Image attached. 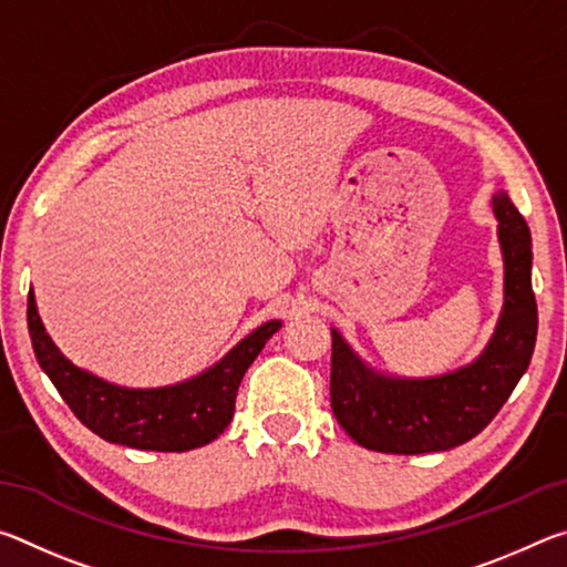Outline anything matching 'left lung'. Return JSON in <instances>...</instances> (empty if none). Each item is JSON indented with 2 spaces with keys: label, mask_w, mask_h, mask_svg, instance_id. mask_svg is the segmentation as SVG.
Segmentation results:
<instances>
[{
  "label": "left lung",
  "mask_w": 567,
  "mask_h": 567,
  "mask_svg": "<svg viewBox=\"0 0 567 567\" xmlns=\"http://www.w3.org/2000/svg\"><path fill=\"white\" fill-rule=\"evenodd\" d=\"M505 262L501 320L480 358L437 378H390L368 368L332 330L330 405L354 443L392 455L440 453L491 425L530 364L537 338L533 243L505 192L493 195Z\"/></svg>",
  "instance_id": "obj_1"
}]
</instances>
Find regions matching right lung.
<instances>
[{"label":"right lung","mask_w":567,"mask_h":567,"mask_svg":"<svg viewBox=\"0 0 567 567\" xmlns=\"http://www.w3.org/2000/svg\"><path fill=\"white\" fill-rule=\"evenodd\" d=\"M27 324L37 362L82 425L107 443L157 453H185L223 435L235 415L237 388L247 368L282 328L280 320L265 322L203 375L179 385L130 390L80 370L56 350L37 312L32 290L27 300Z\"/></svg>","instance_id":"right-lung-1"}]
</instances>
